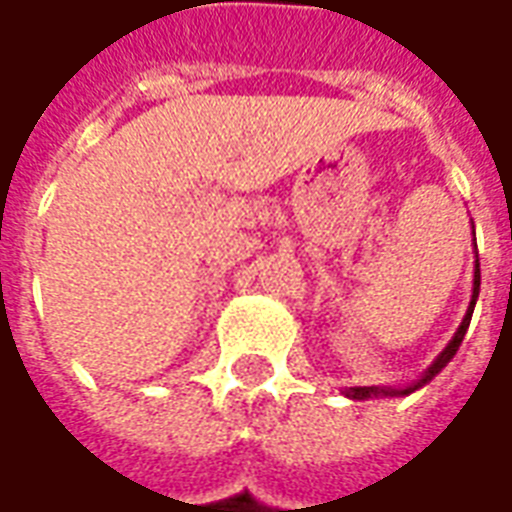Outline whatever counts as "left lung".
Wrapping results in <instances>:
<instances>
[{"mask_svg": "<svg viewBox=\"0 0 512 512\" xmlns=\"http://www.w3.org/2000/svg\"><path fill=\"white\" fill-rule=\"evenodd\" d=\"M479 298V259L477 264H474V295H471V303H468V312H465L463 323H460V329L454 331V337H451V343L440 351V357L426 368V373L418 379L415 384H410V387H348L345 390V396L348 398H357V401H365V398H387V396H410V393H415L418 387H424L426 382H432L435 376H438L440 370L449 365L451 359H454V354H457V348H460V343H463L465 331H468V323H471V315H474V303H477Z\"/></svg>", "mask_w": 512, "mask_h": 512, "instance_id": "1", "label": "left lung"}]
</instances>
